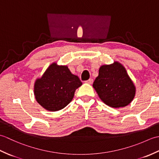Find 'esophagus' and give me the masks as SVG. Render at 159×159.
I'll list each match as a JSON object with an SVG mask.
<instances>
[{
    "mask_svg": "<svg viewBox=\"0 0 159 159\" xmlns=\"http://www.w3.org/2000/svg\"><path fill=\"white\" fill-rule=\"evenodd\" d=\"M93 80L92 79H89V80H86V81H85V83H88V84H92V83H93Z\"/></svg>",
    "mask_w": 159,
    "mask_h": 159,
    "instance_id": "esophagus-1",
    "label": "esophagus"
}]
</instances>
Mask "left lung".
Here are the masks:
<instances>
[{
	"mask_svg": "<svg viewBox=\"0 0 159 159\" xmlns=\"http://www.w3.org/2000/svg\"><path fill=\"white\" fill-rule=\"evenodd\" d=\"M93 87L101 100L113 108L127 106L136 92L135 86L125 67L117 61L100 67Z\"/></svg>",
	"mask_w": 159,
	"mask_h": 159,
	"instance_id": "obj_1",
	"label": "left lung"
}]
</instances>
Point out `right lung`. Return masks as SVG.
<instances>
[{"mask_svg": "<svg viewBox=\"0 0 159 159\" xmlns=\"http://www.w3.org/2000/svg\"><path fill=\"white\" fill-rule=\"evenodd\" d=\"M82 85L79 78L71 73L66 66L50 65L34 85V95L40 105L50 111L63 109L74 96L77 88Z\"/></svg>", "mask_w": 159, "mask_h": 159, "instance_id": "add662e5", "label": "right lung"}]
</instances>
